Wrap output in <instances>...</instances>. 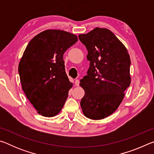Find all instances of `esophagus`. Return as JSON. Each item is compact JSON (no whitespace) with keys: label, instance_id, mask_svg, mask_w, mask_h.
Listing matches in <instances>:
<instances>
[{"label":"esophagus","instance_id":"obj_1","mask_svg":"<svg viewBox=\"0 0 154 154\" xmlns=\"http://www.w3.org/2000/svg\"><path fill=\"white\" fill-rule=\"evenodd\" d=\"M75 85H76V86H79V80H78V79L75 80Z\"/></svg>","mask_w":154,"mask_h":154}]
</instances>
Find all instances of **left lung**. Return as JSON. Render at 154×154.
<instances>
[{"label": "left lung", "mask_w": 154, "mask_h": 154, "mask_svg": "<svg viewBox=\"0 0 154 154\" xmlns=\"http://www.w3.org/2000/svg\"><path fill=\"white\" fill-rule=\"evenodd\" d=\"M88 50V75L80 80L85 91L81 100L84 116L102 119L117 110L131 83L130 58L124 45L111 30L95 28L79 35Z\"/></svg>", "instance_id": "left-lung-1"}]
</instances>
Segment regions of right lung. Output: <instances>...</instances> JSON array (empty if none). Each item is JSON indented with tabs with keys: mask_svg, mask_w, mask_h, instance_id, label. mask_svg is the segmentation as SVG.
<instances>
[{
	"mask_svg": "<svg viewBox=\"0 0 154 154\" xmlns=\"http://www.w3.org/2000/svg\"><path fill=\"white\" fill-rule=\"evenodd\" d=\"M74 34L46 30L31 39L21 58L18 72L27 98L38 114L58 115L72 86L65 72L63 55L77 42Z\"/></svg>",
	"mask_w": 154,
	"mask_h": 154,
	"instance_id": "1",
	"label": "right lung"
}]
</instances>
